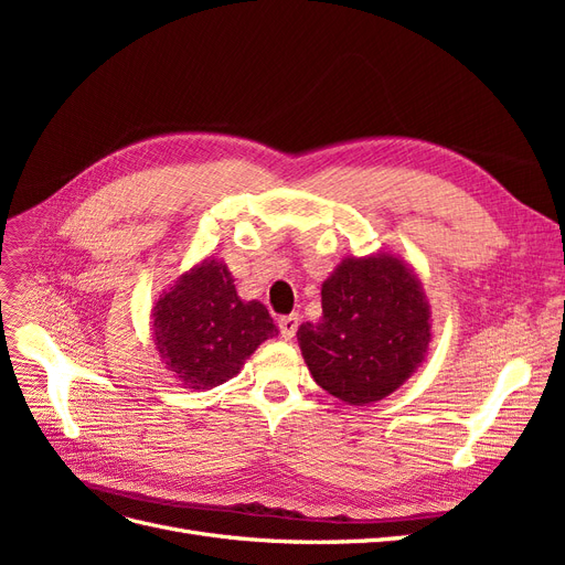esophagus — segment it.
<instances>
[{
    "mask_svg": "<svg viewBox=\"0 0 565 565\" xmlns=\"http://www.w3.org/2000/svg\"><path fill=\"white\" fill-rule=\"evenodd\" d=\"M278 328H280V334L285 339H292L297 334V328H299V316L297 313H289V316H282L278 320Z\"/></svg>",
    "mask_w": 565,
    "mask_h": 565,
    "instance_id": "1",
    "label": "esophagus"
}]
</instances>
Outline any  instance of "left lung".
<instances>
[{"label":"left lung","instance_id":"8db88e82","mask_svg":"<svg viewBox=\"0 0 565 565\" xmlns=\"http://www.w3.org/2000/svg\"><path fill=\"white\" fill-rule=\"evenodd\" d=\"M320 297L322 318L297 332L318 386L349 405H367L413 377L429 351L431 306L401 256H347Z\"/></svg>","mask_w":565,"mask_h":565}]
</instances>
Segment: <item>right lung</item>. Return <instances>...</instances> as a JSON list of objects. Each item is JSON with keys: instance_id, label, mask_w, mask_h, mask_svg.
I'll return each mask as SVG.
<instances>
[{"instance_id": "1", "label": "right lung", "mask_w": 565, "mask_h": 565, "mask_svg": "<svg viewBox=\"0 0 565 565\" xmlns=\"http://www.w3.org/2000/svg\"><path fill=\"white\" fill-rule=\"evenodd\" d=\"M276 334L266 306L237 297L228 266L214 256L181 273L152 306V341L185 388L228 382Z\"/></svg>"}]
</instances>
